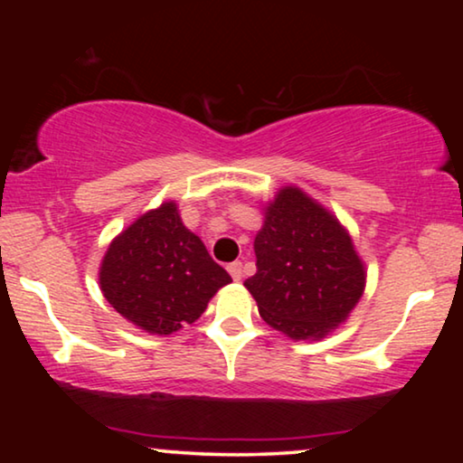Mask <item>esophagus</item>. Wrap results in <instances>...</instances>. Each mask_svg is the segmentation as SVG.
Instances as JSON below:
<instances>
[{
  "label": "esophagus",
  "instance_id": "34e87169",
  "mask_svg": "<svg viewBox=\"0 0 463 463\" xmlns=\"http://www.w3.org/2000/svg\"><path fill=\"white\" fill-rule=\"evenodd\" d=\"M227 271H230L233 280H242V263L236 261V263H230V268H227Z\"/></svg>",
  "mask_w": 463,
  "mask_h": 463
}]
</instances>
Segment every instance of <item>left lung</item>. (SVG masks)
<instances>
[{
    "instance_id": "left-lung-1",
    "label": "left lung",
    "mask_w": 463,
    "mask_h": 463,
    "mask_svg": "<svg viewBox=\"0 0 463 463\" xmlns=\"http://www.w3.org/2000/svg\"><path fill=\"white\" fill-rule=\"evenodd\" d=\"M257 274L244 282L259 314L295 341H318L350 318L366 287L364 261L341 221L301 187L263 206Z\"/></svg>"
}]
</instances>
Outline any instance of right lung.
Masks as SVG:
<instances>
[{"instance_id":"obj_1","label":"right lung","mask_w":463,"mask_h":463,"mask_svg":"<svg viewBox=\"0 0 463 463\" xmlns=\"http://www.w3.org/2000/svg\"><path fill=\"white\" fill-rule=\"evenodd\" d=\"M232 276L183 225L175 200L143 213L111 240L99 287L116 312L149 335H173L204 314Z\"/></svg>"}]
</instances>
